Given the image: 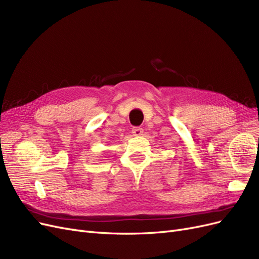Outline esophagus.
Masks as SVG:
<instances>
[{
    "label": "esophagus",
    "mask_w": 259,
    "mask_h": 259,
    "mask_svg": "<svg viewBox=\"0 0 259 259\" xmlns=\"http://www.w3.org/2000/svg\"><path fill=\"white\" fill-rule=\"evenodd\" d=\"M132 133L134 136H140V135H143L144 130L142 127H133Z\"/></svg>",
    "instance_id": "34e87169"
}]
</instances>
